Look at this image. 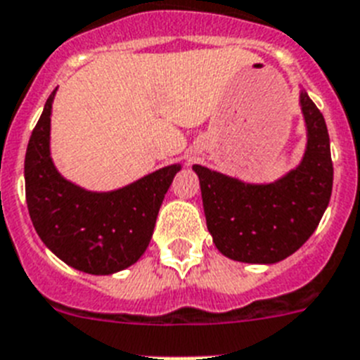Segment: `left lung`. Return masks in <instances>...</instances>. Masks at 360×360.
I'll use <instances>...</instances> for the list:
<instances>
[{
  "label": "left lung",
  "mask_w": 360,
  "mask_h": 360,
  "mask_svg": "<svg viewBox=\"0 0 360 360\" xmlns=\"http://www.w3.org/2000/svg\"><path fill=\"white\" fill-rule=\"evenodd\" d=\"M306 152L297 168L273 183L245 181L194 165L214 245L243 264H276L297 252L319 226L333 188L326 120L300 89Z\"/></svg>",
  "instance_id": "1"
}]
</instances>
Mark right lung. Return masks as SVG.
Here are the masks:
<instances>
[{"mask_svg": "<svg viewBox=\"0 0 360 360\" xmlns=\"http://www.w3.org/2000/svg\"><path fill=\"white\" fill-rule=\"evenodd\" d=\"M56 89L45 102L25 153L29 216L45 247L87 274H113L134 265L152 240L157 214L181 165L141 179L91 192L68 181L51 157V113Z\"/></svg>", "mask_w": 360, "mask_h": 360, "instance_id": "1", "label": "right lung"}]
</instances>
